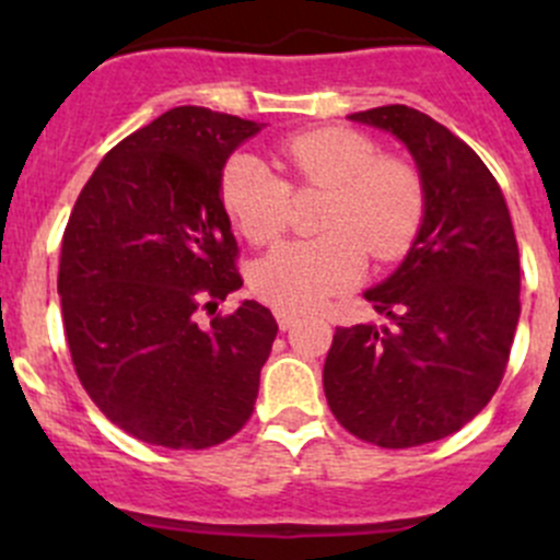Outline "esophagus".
Here are the masks:
<instances>
[{
	"instance_id": "34e87169",
	"label": "esophagus",
	"mask_w": 560,
	"mask_h": 560,
	"mask_svg": "<svg viewBox=\"0 0 560 560\" xmlns=\"http://www.w3.org/2000/svg\"><path fill=\"white\" fill-rule=\"evenodd\" d=\"M298 319H301V316H298L295 312H284V308H279V312H276V322H279L281 330H290V327H295Z\"/></svg>"
}]
</instances>
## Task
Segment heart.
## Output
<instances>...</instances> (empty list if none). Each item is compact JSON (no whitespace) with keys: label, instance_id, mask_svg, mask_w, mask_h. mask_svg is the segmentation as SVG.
<instances>
[{"label":"heart","instance_id":"obj_1","mask_svg":"<svg viewBox=\"0 0 560 560\" xmlns=\"http://www.w3.org/2000/svg\"><path fill=\"white\" fill-rule=\"evenodd\" d=\"M284 178L252 154L222 167V202L248 244H276L292 224V191L325 189L314 213L322 235L287 244L252 268V292L284 312H308L352 290L369 254L395 262L415 244L425 219V184L411 162L380 154L352 127H319L276 143Z\"/></svg>","mask_w":560,"mask_h":560}]
</instances>
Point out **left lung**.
<instances>
[{
	"label": "left lung",
	"instance_id": "1",
	"mask_svg": "<svg viewBox=\"0 0 560 560\" xmlns=\"http://www.w3.org/2000/svg\"><path fill=\"white\" fill-rule=\"evenodd\" d=\"M406 143L425 219L404 265L365 301L393 327H336L325 382L332 417L385 450L439 442L504 380L521 316V254L499 180L444 124L406 105L352 113Z\"/></svg>",
	"mask_w": 560,
	"mask_h": 560
}]
</instances>
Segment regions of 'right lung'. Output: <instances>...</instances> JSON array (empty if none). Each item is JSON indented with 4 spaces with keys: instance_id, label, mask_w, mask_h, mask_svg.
<instances>
[{
    "instance_id": "obj_1",
    "label": "right lung",
    "mask_w": 560,
    "mask_h": 560,
    "mask_svg": "<svg viewBox=\"0 0 560 560\" xmlns=\"http://www.w3.org/2000/svg\"><path fill=\"white\" fill-rule=\"evenodd\" d=\"M257 129L208 107L162 113L107 151L65 228L56 287L72 365L145 444L217 447L254 411L279 325L257 301L217 308L244 284L219 180Z\"/></svg>"
}]
</instances>
